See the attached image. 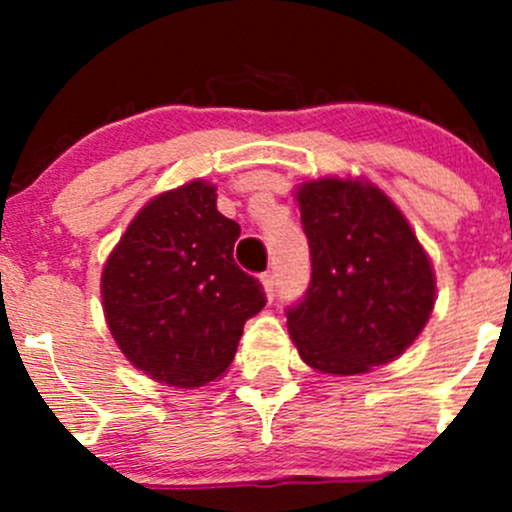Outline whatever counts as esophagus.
<instances>
[{"label":"esophagus","mask_w":512,"mask_h":512,"mask_svg":"<svg viewBox=\"0 0 512 512\" xmlns=\"http://www.w3.org/2000/svg\"><path fill=\"white\" fill-rule=\"evenodd\" d=\"M262 289H265L267 302H272V299H275V275H272V272H265V275H262Z\"/></svg>","instance_id":"esophagus-1"}]
</instances>
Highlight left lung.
Masks as SVG:
<instances>
[{"label":"left lung","mask_w":512,"mask_h":512,"mask_svg":"<svg viewBox=\"0 0 512 512\" xmlns=\"http://www.w3.org/2000/svg\"><path fill=\"white\" fill-rule=\"evenodd\" d=\"M312 282L287 309L289 339L314 371L369 374L401 356L436 304V272L399 205L369 178L324 175L294 188Z\"/></svg>","instance_id":"obj_1"}]
</instances>
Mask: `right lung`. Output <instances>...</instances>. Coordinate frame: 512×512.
<instances>
[{
    "label": "right lung",
    "instance_id": "1",
    "mask_svg": "<svg viewBox=\"0 0 512 512\" xmlns=\"http://www.w3.org/2000/svg\"><path fill=\"white\" fill-rule=\"evenodd\" d=\"M240 225L218 213L208 180L148 200L101 272L103 317L123 356L175 389L225 376L262 285L232 260Z\"/></svg>",
    "mask_w": 512,
    "mask_h": 512
}]
</instances>
